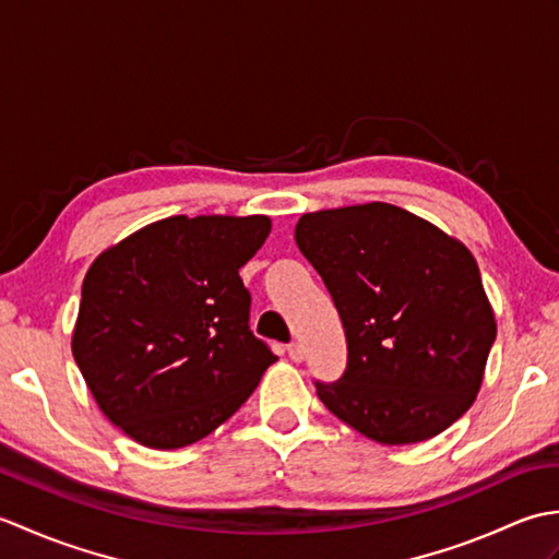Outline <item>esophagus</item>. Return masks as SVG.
Segmentation results:
<instances>
[{
    "label": "esophagus",
    "mask_w": 559,
    "mask_h": 559,
    "mask_svg": "<svg viewBox=\"0 0 559 559\" xmlns=\"http://www.w3.org/2000/svg\"><path fill=\"white\" fill-rule=\"evenodd\" d=\"M288 358L293 360V362H302L305 360V348H302V343H298V341H293V343H288Z\"/></svg>",
    "instance_id": "1"
}]
</instances>
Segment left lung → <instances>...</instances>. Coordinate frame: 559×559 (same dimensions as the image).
Masks as SVG:
<instances>
[{
    "label": "left lung",
    "instance_id": "1",
    "mask_svg": "<svg viewBox=\"0 0 559 559\" xmlns=\"http://www.w3.org/2000/svg\"><path fill=\"white\" fill-rule=\"evenodd\" d=\"M295 242L346 329V372L317 382L324 406L389 447L456 423L478 396L497 336L468 247L384 201L302 213Z\"/></svg>",
    "mask_w": 559,
    "mask_h": 559
}]
</instances>
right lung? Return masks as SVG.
<instances>
[{"label":"right lung","instance_id":"1","mask_svg":"<svg viewBox=\"0 0 559 559\" xmlns=\"http://www.w3.org/2000/svg\"><path fill=\"white\" fill-rule=\"evenodd\" d=\"M269 233V216H170L91 264L71 353L105 418L134 442H199L278 360L249 331L240 278Z\"/></svg>","mask_w":559,"mask_h":559}]
</instances>
